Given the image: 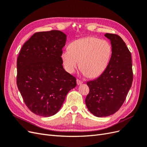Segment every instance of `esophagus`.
<instances>
[{
    "mask_svg": "<svg viewBox=\"0 0 147 147\" xmlns=\"http://www.w3.org/2000/svg\"><path fill=\"white\" fill-rule=\"evenodd\" d=\"M77 83L78 85H80V84H81L83 83V82L81 81V80H78V79H77Z\"/></svg>",
    "mask_w": 147,
    "mask_h": 147,
    "instance_id": "obj_1",
    "label": "esophagus"
}]
</instances>
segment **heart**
Here are the masks:
<instances>
[{"mask_svg":"<svg viewBox=\"0 0 147 147\" xmlns=\"http://www.w3.org/2000/svg\"><path fill=\"white\" fill-rule=\"evenodd\" d=\"M112 53L111 44L106 40L89 37L73 41L69 50L61 53V59L68 72L72 74L79 66L88 77H99L110 63Z\"/></svg>","mask_w":147,"mask_h":147,"instance_id":"heart-1","label":"heart"}]
</instances>
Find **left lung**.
Masks as SVG:
<instances>
[{"label": "left lung", "instance_id": "obj_1", "mask_svg": "<svg viewBox=\"0 0 147 147\" xmlns=\"http://www.w3.org/2000/svg\"><path fill=\"white\" fill-rule=\"evenodd\" d=\"M112 45L110 63L100 76L86 83L90 88L85 103L90 112L97 117L116 113L124 103L132 86L133 73L131 52L119 35L105 34Z\"/></svg>", "mask_w": 147, "mask_h": 147}]
</instances>
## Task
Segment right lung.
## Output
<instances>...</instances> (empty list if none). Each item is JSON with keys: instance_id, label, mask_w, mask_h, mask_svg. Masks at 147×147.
<instances>
[{"instance_id": "right-lung-1", "label": "right lung", "mask_w": 147, "mask_h": 147, "mask_svg": "<svg viewBox=\"0 0 147 147\" xmlns=\"http://www.w3.org/2000/svg\"><path fill=\"white\" fill-rule=\"evenodd\" d=\"M67 35L53 30L35 33L17 59L18 88L31 112L51 117L61 108L76 78L64 70L61 59Z\"/></svg>"}]
</instances>
